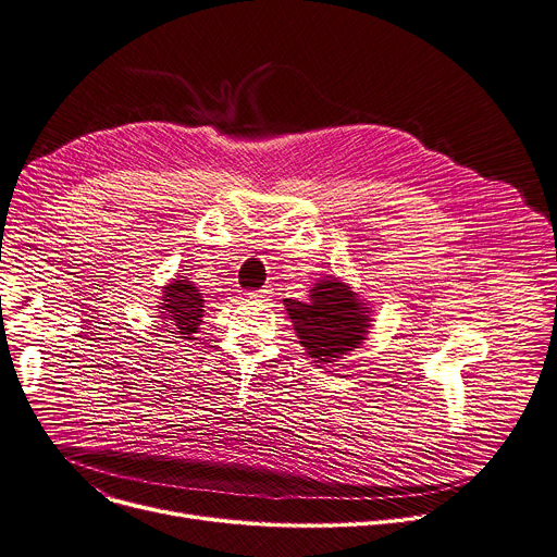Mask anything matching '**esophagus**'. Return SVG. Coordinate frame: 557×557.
<instances>
[{
	"label": "esophagus",
	"instance_id": "34e87169",
	"mask_svg": "<svg viewBox=\"0 0 557 557\" xmlns=\"http://www.w3.org/2000/svg\"><path fill=\"white\" fill-rule=\"evenodd\" d=\"M269 290L267 288H260V290H252V293H248L250 297H264Z\"/></svg>",
	"mask_w": 557,
	"mask_h": 557
}]
</instances>
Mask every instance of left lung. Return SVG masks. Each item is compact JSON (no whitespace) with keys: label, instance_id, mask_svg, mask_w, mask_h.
Instances as JSON below:
<instances>
[{"label":"left lung","instance_id":"obj_1","mask_svg":"<svg viewBox=\"0 0 557 557\" xmlns=\"http://www.w3.org/2000/svg\"><path fill=\"white\" fill-rule=\"evenodd\" d=\"M284 305L299 344L305 346L309 358L320 364H329L358 348L369 333L371 318L364 315L369 311H364L358 295L337 280H322L315 284L309 301L286 297Z\"/></svg>","mask_w":557,"mask_h":557}]
</instances>
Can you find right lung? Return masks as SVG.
<instances>
[{"mask_svg":"<svg viewBox=\"0 0 557 557\" xmlns=\"http://www.w3.org/2000/svg\"><path fill=\"white\" fill-rule=\"evenodd\" d=\"M162 315L169 322V333L177 335L180 339H190L197 333L205 313V299L197 286L188 280H173V284L164 286V301H162Z\"/></svg>","mask_w":557,"mask_h":557,"instance_id":"right-lung-1","label":"right lung"}]
</instances>
